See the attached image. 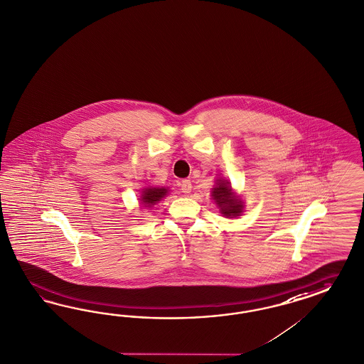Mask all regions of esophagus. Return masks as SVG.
I'll return each mask as SVG.
<instances>
[{
	"instance_id": "esophagus-1",
	"label": "esophagus",
	"mask_w": 364,
	"mask_h": 364,
	"mask_svg": "<svg viewBox=\"0 0 364 364\" xmlns=\"http://www.w3.org/2000/svg\"><path fill=\"white\" fill-rule=\"evenodd\" d=\"M180 187H181V192L188 195V193H191V191H192V183H191V180H183L181 184H180Z\"/></svg>"
}]
</instances>
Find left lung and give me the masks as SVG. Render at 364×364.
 <instances>
[{"label": "left lung", "instance_id": "8db88e82", "mask_svg": "<svg viewBox=\"0 0 364 364\" xmlns=\"http://www.w3.org/2000/svg\"><path fill=\"white\" fill-rule=\"evenodd\" d=\"M212 196L220 207L221 213H224L227 218H236L242 213V203L240 198L233 196L228 181L219 180L218 186L212 191Z\"/></svg>", "mask_w": 364, "mask_h": 364}]
</instances>
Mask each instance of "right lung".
I'll return each instance as SVG.
<instances>
[{"label": "right lung", "instance_id": "add662e5", "mask_svg": "<svg viewBox=\"0 0 364 364\" xmlns=\"http://www.w3.org/2000/svg\"><path fill=\"white\" fill-rule=\"evenodd\" d=\"M168 193L166 188H146L144 189L143 195H141V203L145 207H152L157 201H160L161 198Z\"/></svg>", "mask_w": 364, "mask_h": 364}]
</instances>
